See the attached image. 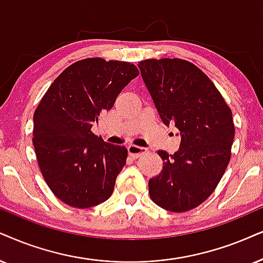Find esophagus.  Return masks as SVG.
I'll use <instances>...</instances> for the list:
<instances>
[{"label": "esophagus", "instance_id": "esophagus-1", "mask_svg": "<svg viewBox=\"0 0 263 263\" xmlns=\"http://www.w3.org/2000/svg\"><path fill=\"white\" fill-rule=\"evenodd\" d=\"M127 151H128L129 156H132V158H139V156L144 154V153H147V149L145 148L138 147V145H134V144H129L127 147Z\"/></svg>", "mask_w": 263, "mask_h": 263}]
</instances>
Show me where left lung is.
<instances>
[{
  "mask_svg": "<svg viewBox=\"0 0 263 263\" xmlns=\"http://www.w3.org/2000/svg\"><path fill=\"white\" fill-rule=\"evenodd\" d=\"M138 68L162 122L174 125L181 136L174 155L158 152L164 166L149 179V195L167 211H189L210 197L227 168L234 139L232 111L192 63L147 59Z\"/></svg>",
  "mask_w": 263,
  "mask_h": 263,
  "instance_id": "obj_1",
  "label": "left lung"
}]
</instances>
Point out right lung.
Returning a JSON list of instances; mask_svg holds the SVG:
<instances>
[{
  "label": "right lung",
  "instance_id": "right-lung-1",
  "mask_svg": "<svg viewBox=\"0 0 263 263\" xmlns=\"http://www.w3.org/2000/svg\"><path fill=\"white\" fill-rule=\"evenodd\" d=\"M138 74L131 63L79 61L53 81L36 108L32 143L40 170L69 206L92 208L112 194L127 149L104 142L91 128Z\"/></svg>",
  "mask_w": 263,
  "mask_h": 263
}]
</instances>
